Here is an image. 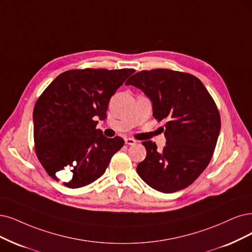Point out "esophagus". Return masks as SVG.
Wrapping results in <instances>:
<instances>
[{"label":"esophagus","instance_id":"1","mask_svg":"<svg viewBox=\"0 0 252 252\" xmlns=\"http://www.w3.org/2000/svg\"><path fill=\"white\" fill-rule=\"evenodd\" d=\"M125 142L127 145H134V144H136L137 141L135 140V139H133V138H126L125 139Z\"/></svg>","mask_w":252,"mask_h":252}]
</instances>
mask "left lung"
Masks as SVG:
<instances>
[{"instance_id":"1","label":"left lung","mask_w":252,"mask_h":252,"mask_svg":"<svg viewBox=\"0 0 252 252\" xmlns=\"http://www.w3.org/2000/svg\"><path fill=\"white\" fill-rule=\"evenodd\" d=\"M126 84L141 89L153 101L154 117L166 121L163 151L153 141L142 142L146 158L137 166L139 176L163 193L187 188L207 168L216 147L221 126L216 102L201 81L188 72L142 70Z\"/></svg>"}]
</instances>
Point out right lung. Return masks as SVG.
<instances>
[{
    "mask_svg": "<svg viewBox=\"0 0 252 252\" xmlns=\"http://www.w3.org/2000/svg\"><path fill=\"white\" fill-rule=\"evenodd\" d=\"M133 72L131 68L70 69L44 89L34 106V143L52 179L76 189L105 173L125 141L118 136L105 137L95 119L107 117L111 96Z\"/></svg>",
    "mask_w": 252,
    "mask_h": 252,
    "instance_id": "1",
    "label": "right lung"
}]
</instances>
